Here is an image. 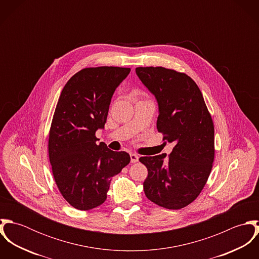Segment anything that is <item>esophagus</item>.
<instances>
[{
    "mask_svg": "<svg viewBox=\"0 0 259 259\" xmlns=\"http://www.w3.org/2000/svg\"><path fill=\"white\" fill-rule=\"evenodd\" d=\"M131 155V161L133 162V163H135V162H138L139 161V155L138 154H136V153H131L130 154Z\"/></svg>",
    "mask_w": 259,
    "mask_h": 259,
    "instance_id": "1",
    "label": "esophagus"
}]
</instances>
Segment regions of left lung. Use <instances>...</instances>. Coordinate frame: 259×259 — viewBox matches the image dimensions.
Returning a JSON list of instances; mask_svg holds the SVG:
<instances>
[{"label":"left lung","instance_id":"obj_1","mask_svg":"<svg viewBox=\"0 0 259 259\" xmlns=\"http://www.w3.org/2000/svg\"><path fill=\"white\" fill-rule=\"evenodd\" d=\"M136 72L158 103L157 132L175 144L165 160L164 154L140 157L148 168L145 193L161 207L184 208L199 195L212 168L211 115L199 88L185 73L163 67H140Z\"/></svg>","mask_w":259,"mask_h":259}]
</instances>
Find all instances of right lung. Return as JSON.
<instances>
[{"label": "right lung", "instance_id": "1", "mask_svg": "<svg viewBox=\"0 0 259 259\" xmlns=\"http://www.w3.org/2000/svg\"><path fill=\"white\" fill-rule=\"evenodd\" d=\"M130 68H85L74 74L59 98L49 133V157L63 197L78 210L93 209L107 199L111 178L126 166L125 151H113L96 132L104 128L116 87Z\"/></svg>", "mask_w": 259, "mask_h": 259}]
</instances>
